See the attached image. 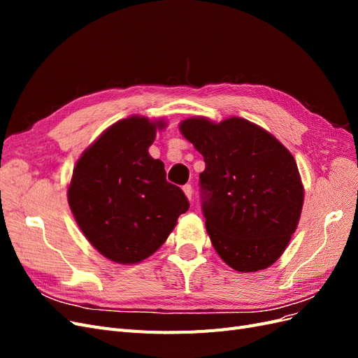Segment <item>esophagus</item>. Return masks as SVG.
I'll use <instances>...</instances> for the list:
<instances>
[{"instance_id": "obj_1", "label": "esophagus", "mask_w": 358, "mask_h": 358, "mask_svg": "<svg viewBox=\"0 0 358 358\" xmlns=\"http://www.w3.org/2000/svg\"><path fill=\"white\" fill-rule=\"evenodd\" d=\"M183 192H185V196L188 197V200L192 199V187H191V185H185V187H183Z\"/></svg>"}]
</instances>
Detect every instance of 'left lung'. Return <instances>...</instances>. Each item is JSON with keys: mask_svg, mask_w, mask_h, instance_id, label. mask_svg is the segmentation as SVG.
I'll return each instance as SVG.
<instances>
[{"mask_svg": "<svg viewBox=\"0 0 358 358\" xmlns=\"http://www.w3.org/2000/svg\"><path fill=\"white\" fill-rule=\"evenodd\" d=\"M180 133L203 155L201 209L215 251L237 272L282 255L303 208L296 159L266 129L242 117H189Z\"/></svg>", "mask_w": 358, "mask_h": 358, "instance_id": "8db88e82", "label": "left lung"}]
</instances>
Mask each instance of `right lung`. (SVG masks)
<instances>
[{
	"instance_id": "1",
	"label": "right lung",
	"mask_w": 358,
	"mask_h": 358,
	"mask_svg": "<svg viewBox=\"0 0 358 358\" xmlns=\"http://www.w3.org/2000/svg\"><path fill=\"white\" fill-rule=\"evenodd\" d=\"M162 121L121 119L76 162L69 204L79 229L106 258L136 264L167 241L189 203L167 182L164 164L148 149Z\"/></svg>"
}]
</instances>
